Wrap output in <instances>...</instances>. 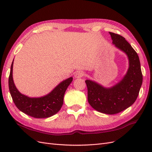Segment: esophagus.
I'll return each instance as SVG.
<instances>
[{
	"label": "esophagus",
	"instance_id": "esophagus-1",
	"mask_svg": "<svg viewBox=\"0 0 152 152\" xmlns=\"http://www.w3.org/2000/svg\"><path fill=\"white\" fill-rule=\"evenodd\" d=\"M84 75V72L83 71H78L75 73V77L77 78V79H79V78H81Z\"/></svg>",
	"mask_w": 152,
	"mask_h": 152
}]
</instances>
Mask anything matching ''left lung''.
Listing matches in <instances>:
<instances>
[{
  "instance_id": "left-lung-1",
  "label": "left lung",
  "mask_w": 152,
  "mask_h": 152,
  "mask_svg": "<svg viewBox=\"0 0 152 152\" xmlns=\"http://www.w3.org/2000/svg\"><path fill=\"white\" fill-rule=\"evenodd\" d=\"M115 46L125 53L129 67L126 75L114 86L105 88L90 80L85 82L87 87V99L94 110L106 114H116L135 102L142 82L139 56L130 44L122 36L109 32Z\"/></svg>"
}]
</instances>
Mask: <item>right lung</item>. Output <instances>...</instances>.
<instances>
[{
	"label": "right lung",
	"instance_id": "right-lung-1",
	"mask_svg": "<svg viewBox=\"0 0 152 152\" xmlns=\"http://www.w3.org/2000/svg\"><path fill=\"white\" fill-rule=\"evenodd\" d=\"M12 66L13 61L9 77V88L16 107L28 115L37 118H48L57 113L63 104L64 95L73 78L70 77L61 82L46 96L30 98L22 94L16 89L12 79Z\"/></svg>",
	"mask_w": 152,
	"mask_h": 152
}]
</instances>
